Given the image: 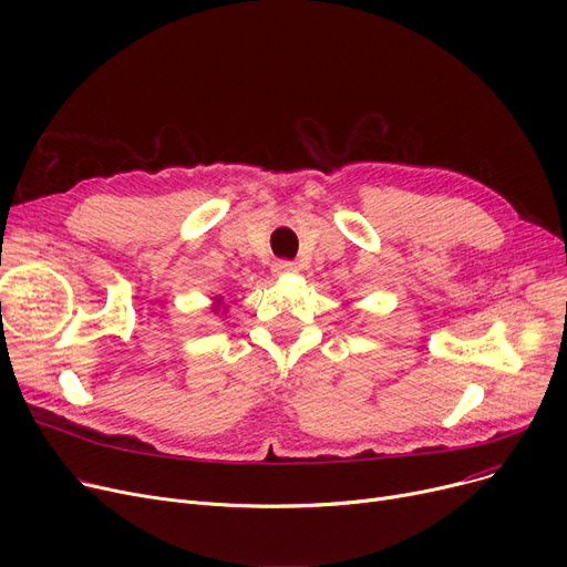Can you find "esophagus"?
I'll return each mask as SVG.
<instances>
[{
    "label": "esophagus",
    "mask_w": 567,
    "mask_h": 567,
    "mask_svg": "<svg viewBox=\"0 0 567 567\" xmlns=\"http://www.w3.org/2000/svg\"><path fill=\"white\" fill-rule=\"evenodd\" d=\"M296 271H299V268H296V264H293V261H289V259H278V261L274 264V274H276V276L296 274Z\"/></svg>",
    "instance_id": "obj_1"
}]
</instances>
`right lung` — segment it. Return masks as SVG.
<instances>
[{
	"label": "right lung",
	"mask_w": 567,
	"mask_h": 567,
	"mask_svg": "<svg viewBox=\"0 0 567 567\" xmlns=\"http://www.w3.org/2000/svg\"><path fill=\"white\" fill-rule=\"evenodd\" d=\"M214 310H223V312H225V308H223V296H218V299H216V306H214Z\"/></svg>",
	"instance_id": "right-lung-1"
}]
</instances>
